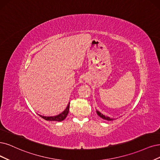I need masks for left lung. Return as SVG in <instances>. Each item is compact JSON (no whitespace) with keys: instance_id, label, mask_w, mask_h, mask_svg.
<instances>
[{"instance_id":"8db88e82","label":"left lung","mask_w":160,"mask_h":160,"mask_svg":"<svg viewBox=\"0 0 160 160\" xmlns=\"http://www.w3.org/2000/svg\"><path fill=\"white\" fill-rule=\"evenodd\" d=\"M97 113H98V115L101 117V118H102V119H105V120H107V121H113V119H111L110 117H105V115H103V114H102L101 113H100V112H99L98 111H97Z\"/></svg>"}]
</instances>
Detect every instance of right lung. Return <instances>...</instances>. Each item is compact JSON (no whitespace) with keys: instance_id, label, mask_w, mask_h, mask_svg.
<instances>
[{"instance_id":"obj_1","label":"right lung","mask_w":160,"mask_h":160,"mask_svg":"<svg viewBox=\"0 0 160 160\" xmlns=\"http://www.w3.org/2000/svg\"><path fill=\"white\" fill-rule=\"evenodd\" d=\"M69 106H70V103L68 104V106L67 107L66 109H65L62 113L61 114H59L57 116L54 117H45V116H41L39 115L41 118H43L46 121H62L64 119H65V118L67 117V115L68 114V111H69Z\"/></svg>"}]
</instances>
